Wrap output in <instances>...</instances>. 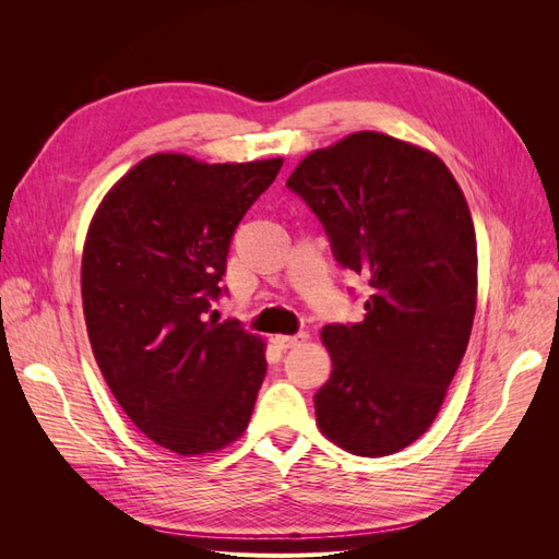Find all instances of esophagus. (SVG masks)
Masks as SVG:
<instances>
[{
  "label": "esophagus",
  "instance_id": "esophagus-1",
  "mask_svg": "<svg viewBox=\"0 0 559 559\" xmlns=\"http://www.w3.org/2000/svg\"><path fill=\"white\" fill-rule=\"evenodd\" d=\"M308 341V333H298V335H275L273 343L280 347V349H289V347H296L300 343Z\"/></svg>",
  "mask_w": 559,
  "mask_h": 559
}]
</instances>
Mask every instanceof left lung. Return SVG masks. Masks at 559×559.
Masks as SVG:
<instances>
[{
	"instance_id": "left-lung-1",
	"label": "left lung",
	"mask_w": 559,
	"mask_h": 559,
	"mask_svg": "<svg viewBox=\"0 0 559 559\" xmlns=\"http://www.w3.org/2000/svg\"><path fill=\"white\" fill-rule=\"evenodd\" d=\"M286 186L373 289L364 321L321 329L333 370L317 427L352 454H394L433 425L468 345L478 247L466 198L431 151L373 130L312 151Z\"/></svg>"
}]
</instances>
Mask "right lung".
<instances>
[{
    "instance_id": "1",
    "label": "right lung",
    "mask_w": 559,
    "mask_h": 559,
    "mask_svg": "<svg viewBox=\"0 0 559 559\" xmlns=\"http://www.w3.org/2000/svg\"><path fill=\"white\" fill-rule=\"evenodd\" d=\"M282 163L154 154L91 218L81 298L95 361L132 425L181 456L224 450L249 427L265 343L210 317V302L235 228Z\"/></svg>"
}]
</instances>
